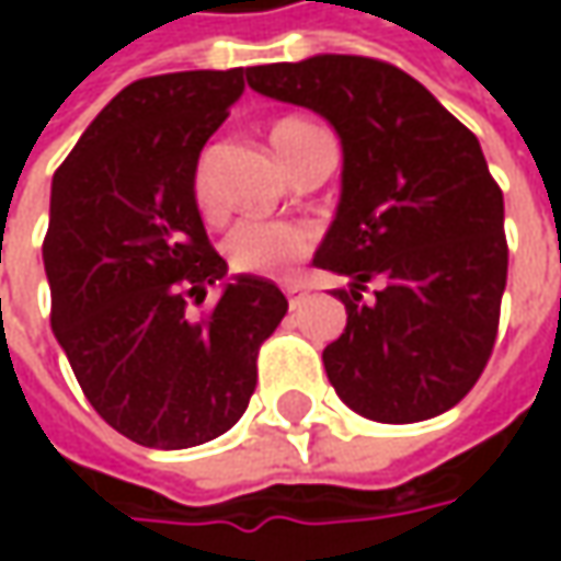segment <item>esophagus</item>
<instances>
[{
	"label": "esophagus",
	"instance_id": "obj_1",
	"mask_svg": "<svg viewBox=\"0 0 561 561\" xmlns=\"http://www.w3.org/2000/svg\"><path fill=\"white\" fill-rule=\"evenodd\" d=\"M284 293H287V299H290V309L302 306V302L309 299V287H306V284H284Z\"/></svg>",
	"mask_w": 561,
	"mask_h": 561
}]
</instances>
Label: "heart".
Wrapping results in <instances>:
<instances>
[{"label":"heart","mask_w":561,"mask_h":561,"mask_svg":"<svg viewBox=\"0 0 561 561\" xmlns=\"http://www.w3.org/2000/svg\"><path fill=\"white\" fill-rule=\"evenodd\" d=\"M318 134V127L302 118H280L271 127V142L280 152V159L290 168L302 149V142ZM193 203L205 218L215 215L211 184H208V162L205 156L193 168L190 178ZM312 230L296 221H274V218H243L227 233L225 255L227 265L240 274H259V277H284L287 271L302 262L312 252Z\"/></svg>","instance_id":"b5f03b06"}]
</instances>
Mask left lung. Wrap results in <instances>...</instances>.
<instances>
[{
	"mask_svg": "<svg viewBox=\"0 0 561 561\" xmlns=\"http://www.w3.org/2000/svg\"><path fill=\"white\" fill-rule=\"evenodd\" d=\"M247 80L324 115L343 142V196L314 255L353 280L334 293L346 328L324 350L336 397L383 424L453 409L493 353L508 271L503 190L478 137L380 58L314 55Z\"/></svg>",
	"mask_w": 561,
	"mask_h": 561,
	"instance_id": "8db88e82",
	"label": "left lung"
}]
</instances>
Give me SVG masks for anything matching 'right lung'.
<instances>
[{
  "mask_svg": "<svg viewBox=\"0 0 561 561\" xmlns=\"http://www.w3.org/2000/svg\"><path fill=\"white\" fill-rule=\"evenodd\" d=\"M243 93V68L134 80L53 178L43 265L53 331L99 419L127 440L186 449L247 412L255 358L287 314L271 280L227 274L190 178Z\"/></svg>",
  "mask_w": 561,
  "mask_h": 561,
  "instance_id": "obj_1",
  "label": "right lung"
}]
</instances>
